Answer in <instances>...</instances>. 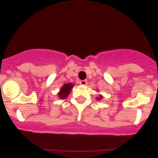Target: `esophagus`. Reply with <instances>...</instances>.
<instances>
[{"instance_id":"obj_1","label":"esophagus","mask_w":158,"mask_h":158,"mask_svg":"<svg viewBox=\"0 0 158 158\" xmlns=\"http://www.w3.org/2000/svg\"><path fill=\"white\" fill-rule=\"evenodd\" d=\"M80 84L82 85H86L87 81L86 80H81L80 81Z\"/></svg>"}]
</instances>
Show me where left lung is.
<instances>
[{
	"mask_svg": "<svg viewBox=\"0 0 158 158\" xmlns=\"http://www.w3.org/2000/svg\"><path fill=\"white\" fill-rule=\"evenodd\" d=\"M102 98V95H99V96L96 97V99L98 100V101H99V100H101Z\"/></svg>",
	"mask_w": 158,
	"mask_h": 158,
	"instance_id": "left-lung-1",
	"label": "left lung"
}]
</instances>
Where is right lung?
<instances>
[{
    "label": "right lung",
    "instance_id": "obj_1",
    "mask_svg": "<svg viewBox=\"0 0 158 158\" xmlns=\"http://www.w3.org/2000/svg\"><path fill=\"white\" fill-rule=\"evenodd\" d=\"M74 86V84L73 83H66L63 85L60 89V92L57 93L58 97L62 99L66 98L68 95H69L70 92L72 91V89Z\"/></svg>",
    "mask_w": 158,
    "mask_h": 158
}]
</instances>
